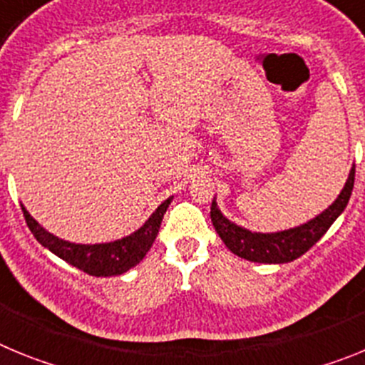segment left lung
<instances>
[{
  "instance_id": "1",
  "label": "left lung",
  "mask_w": 365,
  "mask_h": 365,
  "mask_svg": "<svg viewBox=\"0 0 365 365\" xmlns=\"http://www.w3.org/2000/svg\"><path fill=\"white\" fill-rule=\"evenodd\" d=\"M353 185L354 166L351 168L346 186L333 205L305 225L289 228V230L261 234V232H250L243 227H237L235 222L228 221L221 214L215 199L212 201L210 217L222 243L227 245L228 250L234 252L235 256L254 261V263H289V261L298 259L299 256L307 252L312 245L318 243L322 235L329 230V227L336 221L338 215L346 210L351 192H353Z\"/></svg>"
}]
</instances>
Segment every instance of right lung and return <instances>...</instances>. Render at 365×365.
<instances>
[{"instance_id": "obj_1", "label": "right lung", "mask_w": 365, "mask_h": 365, "mask_svg": "<svg viewBox=\"0 0 365 365\" xmlns=\"http://www.w3.org/2000/svg\"><path fill=\"white\" fill-rule=\"evenodd\" d=\"M170 202H172V197H168L150 215V219L144 222L143 227L131 235H125L122 240L111 241V243L98 245H78L60 240V237L45 230L40 222L25 210V206H21V210H24L27 227L31 228L38 243L43 245L45 248H49L51 252L56 254L58 257H62L69 265L83 270L89 276L108 278V276H118V274L128 272V270L133 269L137 263L144 259L146 252L153 245L155 237L159 234L160 222H163V217L166 214Z\"/></svg>"}]
</instances>
